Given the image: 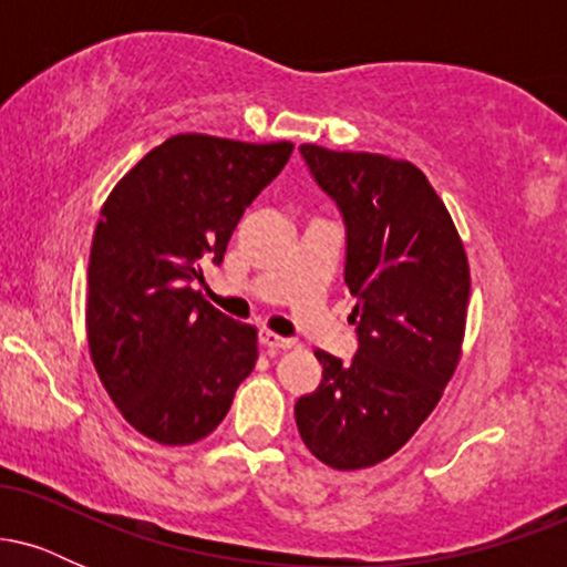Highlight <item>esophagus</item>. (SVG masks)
<instances>
[{
	"mask_svg": "<svg viewBox=\"0 0 567 567\" xmlns=\"http://www.w3.org/2000/svg\"><path fill=\"white\" fill-rule=\"evenodd\" d=\"M258 341H261V347H266L269 351H279V349H292V347H296V341H292V338H282V336L271 333V330H261V336H258Z\"/></svg>",
	"mask_w": 567,
	"mask_h": 567,
	"instance_id": "34e87169",
	"label": "esophagus"
}]
</instances>
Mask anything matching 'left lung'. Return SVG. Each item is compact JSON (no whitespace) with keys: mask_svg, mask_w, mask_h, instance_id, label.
I'll return each mask as SVG.
<instances>
[{"mask_svg":"<svg viewBox=\"0 0 567 567\" xmlns=\"http://www.w3.org/2000/svg\"><path fill=\"white\" fill-rule=\"evenodd\" d=\"M301 154L347 220L343 279L360 349L351 365L315 351L322 381L296 402V424L330 470H368L419 432L458 368L470 258L413 162L315 143Z\"/></svg>","mask_w":567,"mask_h":567,"instance_id":"8db88e82","label":"left lung"}]
</instances>
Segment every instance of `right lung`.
<instances>
[{
    "instance_id": "right-lung-1",
    "label": "right lung",
    "mask_w": 567,
    "mask_h": 567,
    "mask_svg": "<svg viewBox=\"0 0 567 567\" xmlns=\"http://www.w3.org/2000/svg\"><path fill=\"white\" fill-rule=\"evenodd\" d=\"M292 143L181 133L159 143L101 207L87 266V343L122 419L159 445H192L229 413L258 360V330L192 288L224 261L245 207Z\"/></svg>"
}]
</instances>
